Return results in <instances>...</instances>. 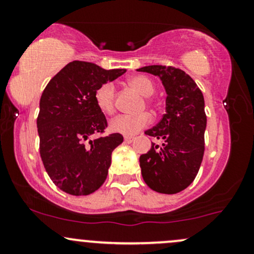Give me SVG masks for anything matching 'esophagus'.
Here are the masks:
<instances>
[{"label": "esophagus", "mask_w": 254, "mask_h": 254, "mask_svg": "<svg viewBox=\"0 0 254 254\" xmlns=\"http://www.w3.org/2000/svg\"><path fill=\"white\" fill-rule=\"evenodd\" d=\"M135 139V137L133 136H124V142L125 143H131V142Z\"/></svg>", "instance_id": "esophagus-1"}]
</instances>
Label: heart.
I'll return each instance as SVG.
<instances>
[{
	"label": "heart",
	"instance_id": "heart-1",
	"mask_svg": "<svg viewBox=\"0 0 254 254\" xmlns=\"http://www.w3.org/2000/svg\"><path fill=\"white\" fill-rule=\"evenodd\" d=\"M127 83L145 98L150 97L155 92V84L149 77L143 75H136L129 78ZM95 105L105 115H112L116 110V87L112 82L103 83L99 86L94 93ZM151 123L149 113H141L137 116L121 115L111 121L110 129L113 132L123 135H135Z\"/></svg>",
	"mask_w": 254,
	"mask_h": 254
}]
</instances>
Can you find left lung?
Returning <instances> with one entry per match:
<instances>
[{"mask_svg": "<svg viewBox=\"0 0 254 254\" xmlns=\"http://www.w3.org/2000/svg\"><path fill=\"white\" fill-rule=\"evenodd\" d=\"M156 75L164 83L166 113L145 135L162 141L139 156L143 180L151 190L173 194L185 190L196 178L204 155L206 115L202 90L182 69L148 65L137 69Z\"/></svg>", "mask_w": 254, "mask_h": 254, "instance_id": "left-lung-1", "label": "left lung"}]
</instances>
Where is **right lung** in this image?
Here are the masks:
<instances>
[{"label":"right lung","instance_id":"add662e5","mask_svg":"<svg viewBox=\"0 0 254 254\" xmlns=\"http://www.w3.org/2000/svg\"><path fill=\"white\" fill-rule=\"evenodd\" d=\"M125 71L74 61L44 89L37 118L40 157L50 179L66 193L87 196L106 180L112 151L123 136H103L107 121L95 105L94 93ZM94 133L101 137L90 140Z\"/></svg>","mask_w":254,"mask_h":254}]
</instances>
